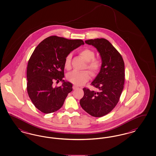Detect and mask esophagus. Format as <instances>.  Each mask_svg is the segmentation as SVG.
Returning a JSON list of instances; mask_svg holds the SVG:
<instances>
[{
    "mask_svg": "<svg viewBox=\"0 0 156 156\" xmlns=\"http://www.w3.org/2000/svg\"><path fill=\"white\" fill-rule=\"evenodd\" d=\"M80 88L78 87H77L76 85H73V89H74V90H75V89H79Z\"/></svg>",
    "mask_w": 156,
    "mask_h": 156,
    "instance_id": "1",
    "label": "esophagus"
}]
</instances>
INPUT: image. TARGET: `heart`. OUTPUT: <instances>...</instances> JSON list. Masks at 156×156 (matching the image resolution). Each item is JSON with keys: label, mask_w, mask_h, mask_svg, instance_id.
I'll list each match as a JSON object with an SVG mask.
<instances>
[{"label": "heart", "mask_w": 156, "mask_h": 156, "mask_svg": "<svg viewBox=\"0 0 156 156\" xmlns=\"http://www.w3.org/2000/svg\"><path fill=\"white\" fill-rule=\"evenodd\" d=\"M79 54L87 61L85 68H87L92 75L98 74L101 67L102 62L101 59L95 57V52L89 48H83L79 51ZM71 56L67 55L64 60V66L67 70L71 68ZM67 80L77 85H82L88 81L90 78V74L88 71H73L67 75Z\"/></svg>", "instance_id": "1"}]
</instances>
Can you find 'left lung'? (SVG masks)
Returning <instances> with one entry per match:
<instances>
[{
  "mask_svg": "<svg viewBox=\"0 0 156 156\" xmlns=\"http://www.w3.org/2000/svg\"><path fill=\"white\" fill-rule=\"evenodd\" d=\"M85 43L97 48L102 63L99 73L91 83L98 91L83 88L80 105L90 115L102 117L111 112L119 102L125 80V63L121 54L106 39H90Z\"/></svg>",
  "mask_w": 156,
  "mask_h": 156,
  "instance_id": "8db88e82",
  "label": "left lung"
}]
</instances>
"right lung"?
I'll return each instance as SVG.
<instances>
[{"label": "right lung", "instance_id": "1", "mask_svg": "<svg viewBox=\"0 0 156 156\" xmlns=\"http://www.w3.org/2000/svg\"><path fill=\"white\" fill-rule=\"evenodd\" d=\"M84 44L82 40L56 36L45 38L35 48L27 67V90L35 107L44 113L58 111L63 105L73 84L64 81V60L71 51ZM62 81L60 87L53 83Z\"/></svg>", "mask_w": 156, "mask_h": 156}]
</instances>
